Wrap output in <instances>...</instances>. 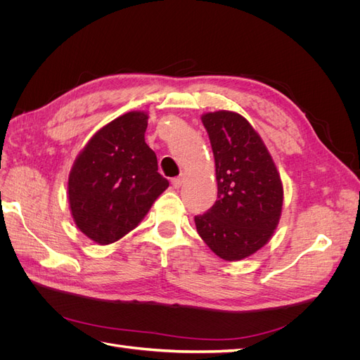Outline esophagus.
Wrapping results in <instances>:
<instances>
[{"label":"esophagus","instance_id":"obj_1","mask_svg":"<svg viewBox=\"0 0 360 360\" xmlns=\"http://www.w3.org/2000/svg\"><path fill=\"white\" fill-rule=\"evenodd\" d=\"M184 180H186V176H184V174H181V176H179V177H176V179H172L171 183H172L174 188L179 189V188L181 186V184L184 183Z\"/></svg>","mask_w":360,"mask_h":360}]
</instances>
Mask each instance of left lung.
Masks as SVG:
<instances>
[{
    "instance_id": "obj_1",
    "label": "left lung",
    "mask_w": 360,
    "mask_h": 360,
    "mask_svg": "<svg viewBox=\"0 0 360 360\" xmlns=\"http://www.w3.org/2000/svg\"><path fill=\"white\" fill-rule=\"evenodd\" d=\"M214 156L217 200L195 216L200 237L226 261L255 254L279 224L284 188L263 139L240 114L207 112L201 117Z\"/></svg>"
}]
</instances>
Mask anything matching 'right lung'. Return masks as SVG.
Returning a JSON list of instances; mask_svg holds the SVG:
<instances>
[{"label": "right lung", "mask_w": 360, "mask_h": 360, "mask_svg": "<svg viewBox=\"0 0 360 360\" xmlns=\"http://www.w3.org/2000/svg\"><path fill=\"white\" fill-rule=\"evenodd\" d=\"M148 115L130 111L91 136L69 174V205L76 226L99 245L132 231L169 183L158 172L146 143Z\"/></svg>", "instance_id": "right-lung-1"}]
</instances>
